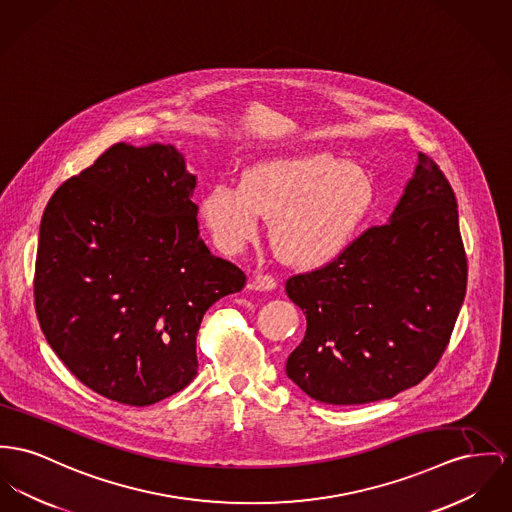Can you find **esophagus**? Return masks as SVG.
Returning a JSON list of instances; mask_svg holds the SVG:
<instances>
[{
	"mask_svg": "<svg viewBox=\"0 0 512 512\" xmlns=\"http://www.w3.org/2000/svg\"><path fill=\"white\" fill-rule=\"evenodd\" d=\"M248 287L252 291H272L277 287V281L273 279L272 275H262V273H256L250 277V283Z\"/></svg>",
	"mask_w": 512,
	"mask_h": 512,
	"instance_id": "1",
	"label": "esophagus"
}]
</instances>
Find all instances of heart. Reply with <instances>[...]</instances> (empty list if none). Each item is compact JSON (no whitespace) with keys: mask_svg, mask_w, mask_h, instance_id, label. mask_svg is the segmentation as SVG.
I'll list each match as a JSON object with an SVG mask.
<instances>
[{"mask_svg":"<svg viewBox=\"0 0 512 512\" xmlns=\"http://www.w3.org/2000/svg\"><path fill=\"white\" fill-rule=\"evenodd\" d=\"M375 202L367 172L332 153L273 157L242 172L239 188L215 184L200 215L215 246L237 254L258 237L260 217L277 256L291 268L334 262L355 239Z\"/></svg>","mask_w":512,"mask_h":512,"instance_id":"1","label":"heart"}]
</instances>
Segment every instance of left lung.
I'll use <instances>...</instances> for the list:
<instances>
[{"label":"left lung","instance_id":"left-lung-1","mask_svg":"<svg viewBox=\"0 0 512 512\" xmlns=\"http://www.w3.org/2000/svg\"><path fill=\"white\" fill-rule=\"evenodd\" d=\"M466 281L456 196L419 153L388 223L367 229L328 266L287 279L289 299L307 316L287 376L332 406L408 390L437 367Z\"/></svg>","mask_w":512,"mask_h":512}]
</instances>
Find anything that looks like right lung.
<instances>
[{
	"mask_svg": "<svg viewBox=\"0 0 512 512\" xmlns=\"http://www.w3.org/2000/svg\"><path fill=\"white\" fill-rule=\"evenodd\" d=\"M194 190L172 145L116 143L44 209L40 328L69 371L108 400L143 408L188 386L205 310L246 283L200 239Z\"/></svg>",
	"mask_w": 512,
	"mask_h": 512,
	"instance_id": "obj_1",
	"label": "right lung"
}]
</instances>
